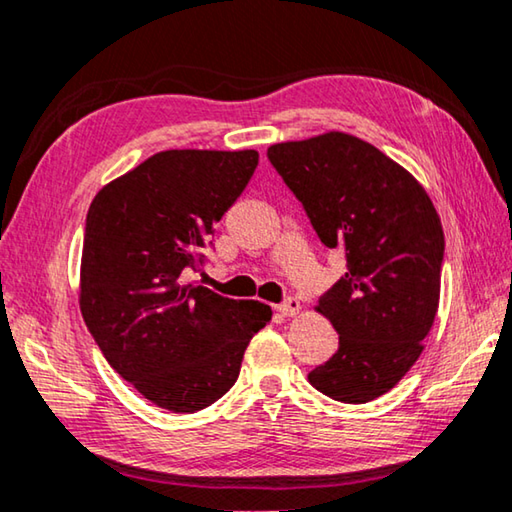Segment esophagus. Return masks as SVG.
<instances>
[{
	"label": "esophagus",
	"instance_id": "34e87169",
	"mask_svg": "<svg viewBox=\"0 0 512 512\" xmlns=\"http://www.w3.org/2000/svg\"><path fill=\"white\" fill-rule=\"evenodd\" d=\"M276 311H279L283 317H292L301 311V304L295 297H288V299H283L279 306H276Z\"/></svg>",
	"mask_w": 512,
	"mask_h": 512
}]
</instances>
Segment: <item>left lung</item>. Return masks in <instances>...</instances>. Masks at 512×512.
<instances>
[{
  "instance_id": "obj_1",
  "label": "left lung",
  "mask_w": 512,
  "mask_h": 512,
  "mask_svg": "<svg viewBox=\"0 0 512 512\" xmlns=\"http://www.w3.org/2000/svg\"><path fill=\"white\" fill-rule=\"evenodd\" d=\"M326 247L347 272L317 299L338 351L308 374L322 395L365 404L422 354L440 301L445 233L426 190L370 142L331 131L267 149Z\"/></svg>"
}]
</instances>
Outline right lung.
<instances>
[{"instance_id": "add662e5", "label": "right lung", "mask_w": 512, "mask_h": 512, "mask_svg": "<svg viewBox=\"0 0 512 512\" xmlns=\"http://www.w3.org/2000/svg\"><path fill=\"white\" fill-rule=\"evenodd\" d=\"M258 152L170 149L92 199L83 231L81 313L108 365L142 397L197 413L236 383L261 301L226 299L186 270L208 263L215 222L236 204Z\"/></svg>"}]
</instances>
